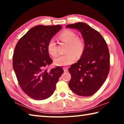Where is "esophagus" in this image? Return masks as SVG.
<instances>
[{
	"label": "esophagus",
	"instance_id": "1",
	"mask_svg": "<svg viewBox=\"0 0 124 124\" xmlns=\"http://www.w3.org/2000/svg\"><path fill=\"white\" fill-rule=\"evenodd\" d=\"M63 70L64 72H67L68 71V68H66V67H64V68H63Z\"/></svg>",
	"mask_w": 124,
	"mask_h": 124
}]
</instances>
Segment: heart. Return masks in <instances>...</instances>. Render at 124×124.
<instances>
[{"label": "heart", "mask_w": 124, "mask_h": 124, "mask_svg": "<svg viewBox=\"0 0 124 124\" xmlns=\"http://www.w3.org/2000/svg\"><path fill=\"white\" fill-rule=\"evenodd\" d=\"M59 38L62 41L68 43L66 48V52H68L63 55L58 56L54 58V64L58 66H65L72 64L76 60V54L79 56L83 54L85 47L84 42L77 37L75 32L68 29L61 33ZM47 49L51 55L54 56L57 54V44L54 39L50 40L47 45Z\"/></svg>", "instance_id": "b5f03b06"}]
</instances>
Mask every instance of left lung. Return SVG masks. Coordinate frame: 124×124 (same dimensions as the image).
Segmentation results:
<instances>
[{
	"mask_svg": "<svg viewBox=\"0 0 124 124\" xmlns=\"http://www.w3.org/2000/svg\"><path fill=\"white\" fill-rule=\"evenodd\" d=\"M66 27L80 31L85 44L81 57L68 70L71 75L68 86L78 95L92 96L103 84L109 72L107 44L98 31L85 23L68 24Z\"/></svg>",
	"mask_w": 124,
	"mask_h": 124,
	"instance_id": "obj_1",
	"label": "left lung"
}]
</instances>
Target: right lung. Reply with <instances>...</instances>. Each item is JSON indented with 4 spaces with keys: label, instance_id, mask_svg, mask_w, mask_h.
<instances>
[{
    "label": "right lung",
    "instance_id": "1",
    "mask_svg": "<svg viewBox=\"0 0 124 124\" xmlns=\"http://www.w3.org/2000/svg\"><path fill=\"white\" fill-rule=\"evenodd\" d=\"M61 25H39L31 28L17 43L12 64L21 88L29 97L36 100L50 97L63 73L62 67L47 70L51 64L47 49L49 40L62 28Z\"/></svg>",
    "mask_w": 124,
    "mask_h": 124
}]
</instances>
